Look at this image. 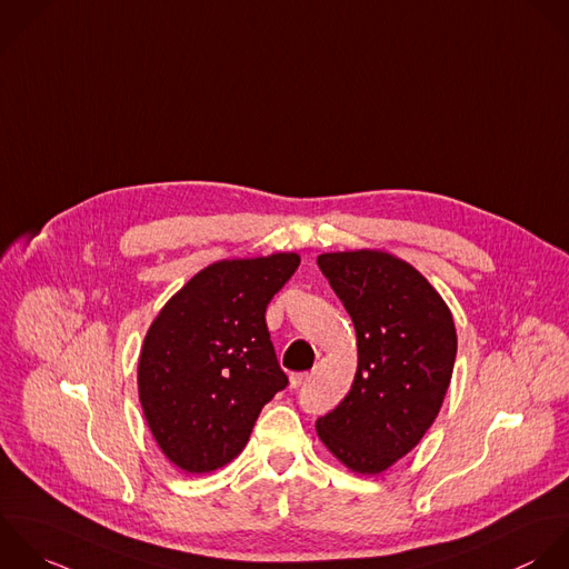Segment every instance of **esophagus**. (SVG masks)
<instances>
[{"instance_id": "esophagus-1", "label": "esophagus", "mask_w": 569, "mask_h": 569, "mask_svg": "<svg viewBox=\"0 0 569 569\" xmlns=\"http://www.w3.org/2000/svg\"><path fill=\"white\" fill-rule=\"evenodd\" d=\"M308 379H310L308 372H295V375H290V388H301Z\"/></svg>"}]
</instances>
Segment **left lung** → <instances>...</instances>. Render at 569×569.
Here are the masks:
<instances>
[{"label":"left lung","instance_id":"left-lung-1","mask_svg":"<svg viewBox=\"0 0 569 569\" xmlns=\"http://www.w3.org/2000/svg\"><path fill=\"white\" fill-rule=\"evenodd\" d=\"M317 263L359 348L355 383L317 432L346 468L379 475L423 439L443 406L457 359L452 312L419 270L388 252H326Z\"/></svg>","mask_w":569,"mask_h":569}]
</instances>
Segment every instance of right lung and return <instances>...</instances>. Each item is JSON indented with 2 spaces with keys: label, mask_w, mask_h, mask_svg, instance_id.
<instances>
[{
  "label": "right lung",
  "mask_w": 569,
  "mask_h": 569,
  "mask_svg": "<svg viewBox=\"0 0 569 569\" xmlns=\"http://www.w3.org/2000/svg\"><path fill=\"white\" fill-rule=\"evenodd\" d=\"M299 261L295 252L217 261L152 321L139 357V401L157 446L183 472L230 463L261 408L288 386L266 308Z\"/></svg>",
  "instance_id": "add662e5"
}]
</instances>
